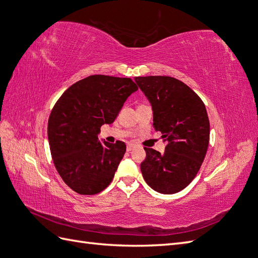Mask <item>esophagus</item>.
<instances>
[{
    "instance_id": "esophagus-1",
    "label": "esophagus",
    "mask_w": 258,
    "mask_h": 258,
    "mask_svg": "<svg viewBox=\"0 0 258 258\" xmlns=\"http://www.w3.org/2000/svg\"><path fill=\"white\" fill-rule=\"evenodd\" d=\"M134 148H135V145H133V144H127V146H126V151L127 152H132Z\"/></svg>"
}]
</instances>
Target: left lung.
Returning <instances> with one entry per match:
<instances>
[{"label":"left lung","instance_id":"1","mask_svg":"<svg viewBox=\"0 0 258 258\" xmlns=\"http://www.w3.org/2000/svg\"><path fill=\"white\" fill-rule=\"evenodd\" d=\"M135 82L151 102L155 131L168 142L163 154L144 147L143 177L159 194L179 192L194 180L206 157L210 139L206 105L192 89L175 78L136 77Z\"/></svg>","mask_w":258,"mask_h":258}]
</instances>
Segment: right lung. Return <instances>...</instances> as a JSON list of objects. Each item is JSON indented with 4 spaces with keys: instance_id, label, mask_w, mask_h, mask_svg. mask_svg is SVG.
I'll list each match as a JSON object with an SVG mask.
<instances>
[{
    "instance_id": "1",
    "label": "right lung",
    "mask_w": 258,
    "mask_h": 258,
    "mask_svg": "<svg viewBox=\"0 0 258 258\" xmlns=\"http://www.w3.org/2000/svg\"><path fill=\"white\" fill-rule=\"evenodd\" d=\"M139 88L131 78L89 76L69 87L50 113L48 141L56 169L79 195H95L112 181L126 145L100 142L103 124H111L124 102Z\"/></svg>"
}]
</instances>
